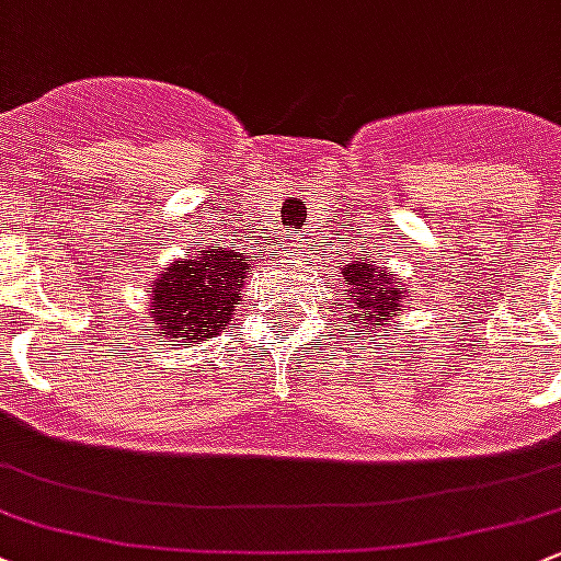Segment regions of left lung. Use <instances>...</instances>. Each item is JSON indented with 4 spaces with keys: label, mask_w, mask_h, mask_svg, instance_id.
Instances as JSON below:
<instances>
[{
    "label": "left lung",
    "mask_w": 561,
    "mask_h": 561,
    "mask_svg": "<svg viewBox=\"0 0 561 561\" xmlns=\"http://www.w3.org/2000/svg\"><path fill=\"white\" fill-rule=\"evenodd\" d=\"M344 274V282L350 290H344L346 304H350L352 311H344L350 314V322L344 325H352L355 322V333L352 339H359V335H368L374 339V330L385 328L389 317H394L400 311V304L405 298V287L400 282H394L392 271L376 265V261H355L350 268L341 271Z\"/></svg>",
    "instance_id": "obj_1"
}]
</instances>
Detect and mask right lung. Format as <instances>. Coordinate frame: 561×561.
<instances>
[{"mask_svg":"<svg viewBox=\"0 0 561 561\" xmlns=\"http://www.w3.org/2000/svg\"><path fill=\"white\" fill-rule=\"evenodd\" d=\"M250 263L233 250H202L176 261L150 285L156 325L182 344H196L231 325Z\"/></svg>","mask_w":561,"mask_h":561,"instance_id":"obj_1","label":"right lung"}]
</instances>
